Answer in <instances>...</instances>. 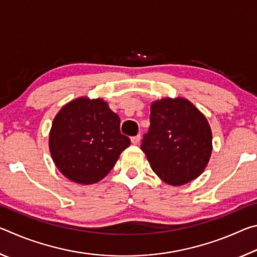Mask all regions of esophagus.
Listing matches in <instances>:
<instances>
[{"mask_svg": "<svg viewBox=\"0 0 257 257\" xmlns=\"http://www.w3.org/2000/svg\"><path fill=\"white\" fill-rule=\"evenodd\" d=\"M139 141H141V135H137V136H134L132 137V143L134 145H137Z\"/></svg>", "mask_w": 257, "mask_h": 257, "instance_id": "34e87169", "label": "esophagus"}]
</instances>
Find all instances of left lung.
Masks as SVG:
<instances>
[{
    "instance_id": "obj_1",
    "label": "left lung",
    "mask_w": 257,
    "mask_h": 257,
    "mask_svg": "<svg viewBox=\"0 0 257 257\" xmlns=\"http://www.w3.org/2000/svg\"><path fill=\"white\" fill-rule=\"evenodd\" d=\"M150 120L141 149L161 180L181 186L201 176L212 154L205 115L188 99L165 97L151 104Z\"/></svg>"
}]
</instances>
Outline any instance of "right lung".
I'll return each instance as SVG.
<instances>
[{"mask_svg": "<svg viewBox=\"0 0 257 257\" xmlns=\"http://www.w3.org/2000/svg\"><path fill=\"white\" fill-rule=\"evenodd\" d=\"M130 139L120 133V118L102 98L78 97L58 112L49 147L62 175L76 184L102 180L114 167Z\"/></svg>", "mask_w": 257, "mask_h": 257, "instance_id": "1", "label": "right lung"}]
</instances>
